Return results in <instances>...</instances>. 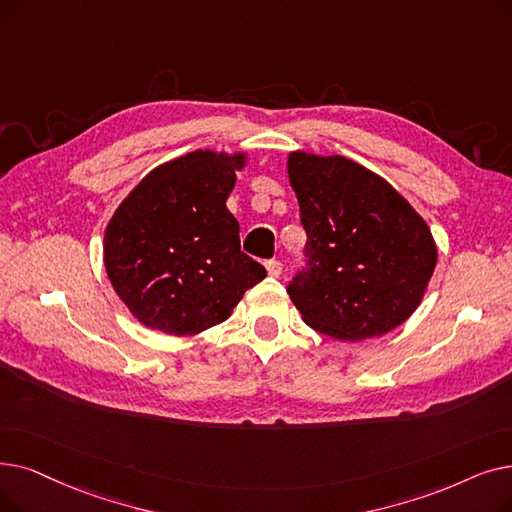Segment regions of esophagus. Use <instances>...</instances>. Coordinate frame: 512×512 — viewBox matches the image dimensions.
I'll use <instances>...</instances> for the list:
<instances>
[{
    "mask_svg": "<svg viewBox=\"0 0 512 512\" xmlns=\"http://www.w3.org/2000/svg\"><path fill=\"white\" fill-rule=\"evenodd\" d=\"M265 270H268V276L278 278L282 274V263L278 259H272V261L265 263Z\"/></svg>",
    "mask_w": 512,
    "mask_h": 512,
    "instance_id": "1",
    "label": "esophagus"
}]
</instances>
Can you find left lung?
Returning a JSON list of instances; mask_svg holds the SVG:
<instances>
[{"label":"left lung","mask_w":512,"mask_h":512,"mask_svg":"<svg viewBox=\"0 0 512 512\" xmlns=\"http://www.w3.org/2000/svg\"><path fill=\"white\" fill-rule=\"evenodd\" d=\"M286 173L307 232L309 272L288 286L307 326L339 341L406 322L437 265V244L387 180L341 154L293 150Z\"/></svg>","instance_id":"8db88e82"}]
</instances>
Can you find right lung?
<instances>
[{
    "label": "right lung",
    "mask_w": 512,
    "mask_h": 512,
    "mask_svg": "<svg viewBox=\"0 0 512 512\" xmlns=\"http://www.w3.org/2000/svg\"><path fill=\"white\" fill-rule=\"evenodd\" d=\"M247 152L203 150L146 173L110 217L104 268L129 314L165 335H198L232 316L265 268L240 251L226 201Z\"/></svg>",
    "instance_id": "right-lung-1"
}]
</instances>
